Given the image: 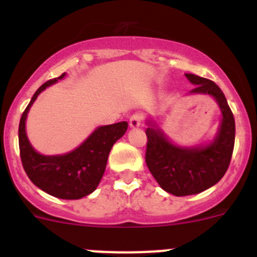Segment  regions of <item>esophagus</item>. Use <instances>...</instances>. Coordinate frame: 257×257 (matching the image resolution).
Masks as SVG:
<instances>
[{
    "label": "esophagus",
    "instance_id": "34e87169",
    "mask_svg": "<svg viewBox=\"0 0 257 257\" xmlns=\"http://www.w3.org/2000/svg\"><path fill=\"white\" fill-rule=\"evenodd\" d=\"M143 119H144V115L142 113H135L130 117V127L135 128V127H139L142 124Z\"/></svg>",
    "mask_w": 257,
    "mask_h": 257
}]
</instances>
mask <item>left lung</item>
Segmentation results:
<instances>
[{
    "label": "left lung",
    "instance_id": "obj_1",
    "mask_svg": "<svg viewBox=\"0 0 257 257\" xmlns=\"http://www.w3.org/2000/svg\"><path fill=\"white\" fill-rule=\"evenodd\" d=\"M196 87L190 94H208L216 99L222 121L216 139L205 148H179L158 128L148 127L145 162L157 183L166 192L183 197L208 189L225 175L234 149L235 122L221 88L211 79L185 74Z\"/></svg>",
    "mask_w": 257,
    "mask_h": 257
}]
</instances>
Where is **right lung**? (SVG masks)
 <instances>
[{
  "mask_svg": "<svg viewBox=\"0 0 257 257\" xmlns=\"http://www.w3.org/2000/svg\"><path fill=\"white\" fill-rule=\"evenodd\" d=\"M60 77L50 79L38 88L23 112L19 123V151L23 169L36 187L50 196L61 199H79L94 192L105 171L109 152L124 135L127 122L101 126L81 147L63 156H42L29 144L26 134V118L38 94Z\"/></svg>",
  "mask_w": 257,
  "mask_h": 257,
  "instance_id": "add662e5",
  "label": "right lung"
}]
</instances>
